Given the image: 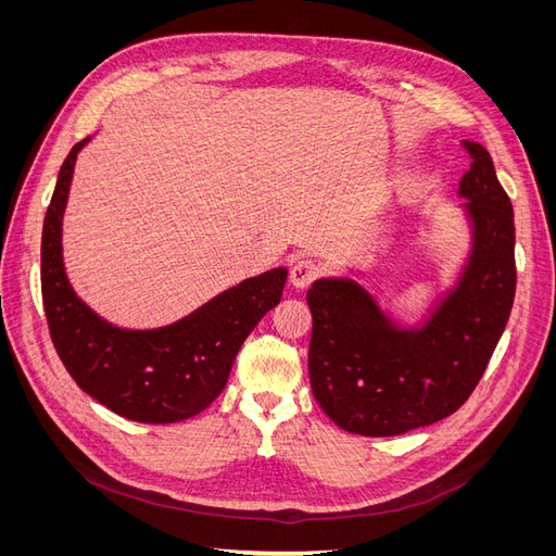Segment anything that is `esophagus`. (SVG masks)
<instances>
[{
  "label": "esophagus",
  "mask_w": 556,
  "mask_h": 556,
  "mask_svg": "<svg viewBox=\"0 0 556 556\" xmlns=\"http://www.w3.org/2000/svg\"><path fill=\"white\" fill-rule=\"evenodd\" d=\"M325 266L308 255H296L290 266V280L296 288H308L313 280L323 276Z\"/></svg>",
  "instance_id": "esophagus-1"
}]
</instances>
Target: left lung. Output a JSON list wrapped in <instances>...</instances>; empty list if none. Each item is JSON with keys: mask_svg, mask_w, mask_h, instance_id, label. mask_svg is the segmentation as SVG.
I'll list each match as a JSON object with an SVG mask.
<instances>
[{"mask_svg": "<svg viewBox=\"0 0 556 556\" xmlns=\"http://www.w3.org/2000/svg\"><path fill=\"white\" fill-rule=\"evenodd\" d=\"M470 169L459 180L473 220V255L454 290L417 329H394L350 280H317L308 374L333 425L362 435H399L462 408L476 390L513 311L515 217L490 153L464 141Z\"/></svg>", "mask_w": 556, "mask_h": 556, "instance_id": "left-lung-1", "label": "left lung"}]
</instances>
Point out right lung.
<instances>
[{
	"label": "right lung",
	"instance_id": "1",
	"mask_svg": "<svg viewBox=\"0 0 556 556\" xmlns=\"http://www.w3.org/2000/svg\"><path fill=\"white\" fill-rule=\"evenodd\" d=\"M86 143L62 162L43 220L41 296L50 339L80 390L113 413L148 425L180 422L225 390L248 333L280 301L288 268L248 278L169 327L127 331L104 323L74 294L62 266V213Z\"/></svg>",
	"mask_w": 556,
	"mask_h": 556
}]
</instances>
